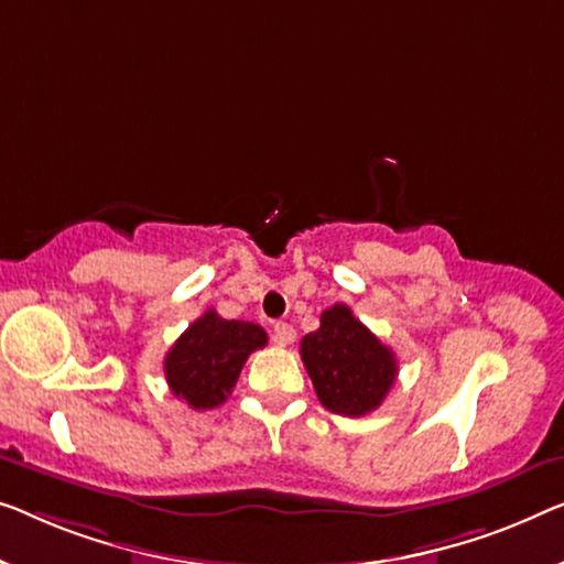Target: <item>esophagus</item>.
<instances>
[{"mask_svg":"<svg viewBox=\"0 0 564 564\" xmlns=\"http://www.w3.org/2000/svg\"><path fill=\"white\" fill-rule=\"evenodd\" d=\"M272 338H274V343H280V346H290V343H295L297 333L290 323H276L272 330Z\"/></svg>","mask_w":564,"mask_h":564,"instance_id":"1","label":"esophagus"}]
</instances>
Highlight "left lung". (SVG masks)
Listing matches in <instances>:
<instances>
[{
  "label": "left lung",
  "instance_id": "8db88e82",
  "mask_svg": "<svg viewBox=\"0 0 564 564\" xmlns=\"http://www.w3.org/2000/svg\"><path fill=\"white\" fill-rule=\"evenodd\" d=\"M300 356L321 404L343 417H364L377 410L397 379L394 350L348 305L325 310L321 328L302 338Z\"/></svg>",
  "mask_w": 564,
  "mask_h": 564
}]
</instances>
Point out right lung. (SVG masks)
I'll return each instance as SVG.
<instances>
[{
  "label": "right lung",
  "instance_id": "right-lung-1",
  "mask_svg": "<svg viewBox=\"0 0 564 564\" xmlns=\"http://www.w3.org/2000/svg\"><path fill=\"white\" fill-rule=\"evenodd\" d=\"M267 346L262 325L226 321L206 310L165 356L170 391L193 410H214L224 404L249 354Z\"/></svg>",
  "mask_w": 564,
  "mask_h": 564
}]
</instances>
